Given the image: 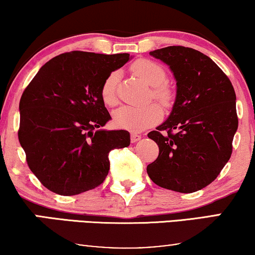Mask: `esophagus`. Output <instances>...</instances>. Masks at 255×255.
Segmentation results:
<instances>
[{
    "mask_svg": "<svg viewBox=\"0 0 255 255\" xmlns=\"http://www.w3.org/2000/svg\"><path fill=\"white\" fill-rule=\"evenodd\" d=\"M140 138H141L140 134L133 133V132H132V133H131V141L132 142H137L138 140H140Z\"/></svg>",
    "mask_w": 255,
    "mask_h": 255,
    "instance_id": "esophagus-1",
    "label": "esophagus"
}]
</instances>
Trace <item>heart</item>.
Wrapping results in <instances>:
<instances>
[{
  "label": "heart",
  "mask_w": 255,
  "mask_h": 255,
  "mask_svg": "<svg viewBox=\"0 0 255 255\" xmlns=\"http://www.w3.org/2000/svg\"><path fill=\"white\" fill-rule=\"evenodd\" d=\"M131 71L148 86L153 87L152 95L163 106H168L173 100V90L166 85L167 74L161 65L148 60L140 59L131 66ZM118 82V73L114 72L104 80L101 88V97L108 106H113L116 102V86ZM162 110L156 104L135 108L121 107L114 113V123L118 128H127L130 131H141L152 127L161 120Z\"/></svg>",
  "instance_id": "heart-1"
}]
</instances>
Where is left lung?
<instances>
[{
	"instance_id": "8db88e82",
	"label": "left lung",
	"mask_w": 255,
	"mask_h": 255,
	"mask_svg": "<svg viewBox=\"0 0 255 255\" xmlns=\"http://www.w3.org/2000/svg\"><path fill=\"white\" fill-rule=\"evenodd\" d=\"M149 54L172 71L176 96L168 118L147 134L159 155L146 170L165 189L194 193L210 184L231 156L238 128L235 89L224 72L194 48L168 46Z\"/></svg>"
}]
</instances>
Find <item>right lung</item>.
I'll return each instance as SVG.
<instances>
[{
    "mask_svg": "<svg viewBox=\"0 0 255 255\" xmlns=\"http://www.w3.org/2000/svg\"><path fill=\"white\" fill-rule=\"evenodd\" d=\"M130 59L68 52L47 61L24 90L19 144L48 190L72 196L94 189L109 173V152L130 145L128 131L102 128L111 117L101 97L104 80Z\"/></svg>",
    "mask_w": 255,
    "mask_h": 255,
    "instance_id": "add662e5",
    "label": "right lung"
}]
</instances>
